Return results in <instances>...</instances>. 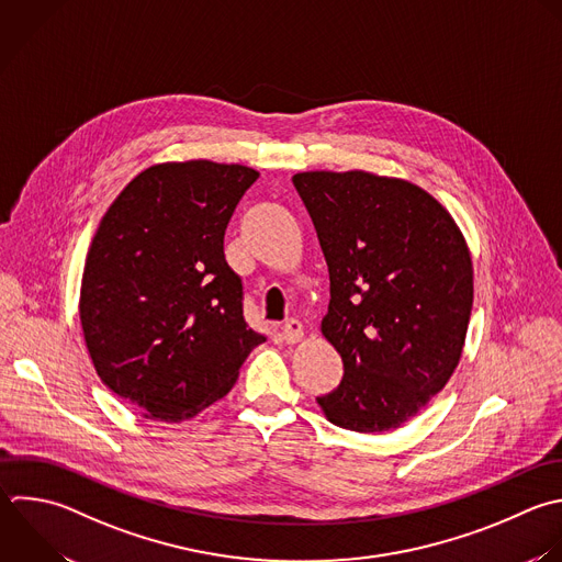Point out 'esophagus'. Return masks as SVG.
Masks as SVG:
<instances>
[{
	"label": "esophagus",
	"mask_w": 562,
	"mask_h": 562,
	"mask_svg": "<svg viewBox=\"0 0 562 562\" xmlns=\"http://www.w3.org/2000/svg\"><path fill=\"white\" fill-rule=\"evenodd\" d=\"M281 338L288 342V345H294L303 338V325L299 318H288L281 327Z\"/></svg>",
	"instance_id": "34e87169"
}]
</instances>
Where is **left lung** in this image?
Instances as JSON below:
<instances>
[{
    "label": "left lung",
    "mask_w": 562,
    "mask_h": 562,
    "mask_svg": "<svg viewBox=\"0 0 562 562\" xmlns=\"http://www.w3.org/2000/svg\"><path fill=\"white\" fill-rule=\"evenodd\" d=\"M292 182L329 270L321 329L345 369L316 400L340 428H397L459 364L472 310L468 246L448 211L411 182L364 171Z\"/></svg>",
    "instance_id": "1"
}]
</instances>
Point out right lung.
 <instances>
[{"mask_svg": "<svg viewBox=\"0 0 562 562\" xmlns=\"http://www.w3.org/2000/svg\"><path fill=\"white\" fill-rule=\"evenodd\" d=\"M257 178L211 160L156 165L101 220L81 283L83 336L103 384L145 417L198 415L266 342L224 257L226 226Z\"/></svg>", "mask_w": 562, "mask_h": 562, "instance_id": "1", "label": "right lung"}]
</instances>
